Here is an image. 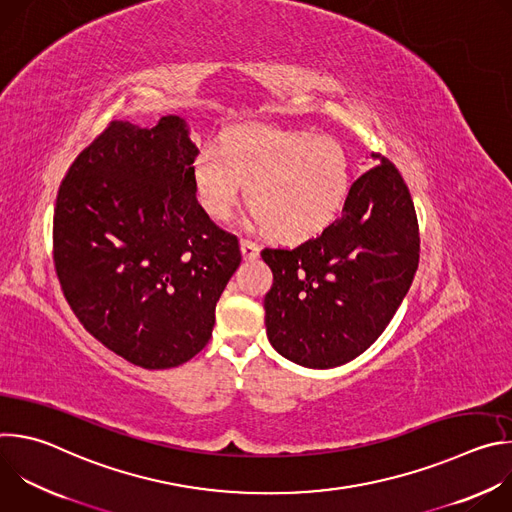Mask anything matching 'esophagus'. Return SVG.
Wrapping results in <instances>:
<instances>
[{
    "label": "esophagus",
    "instance_id": "1",
    "mask_svg": "<svg viewBox=\"0 0 512 512\" xmlns=\"http://www.w3.org/2000/svg\"><path fill=\"white\" fill-rule=\"evenodd\" d=\"M241 251H243V257L245 259H255L259 255V245L249 241V239H241Z\"/></svg>",
    "mask_w": 512,
    "mask_h": 512
}]
</instances>
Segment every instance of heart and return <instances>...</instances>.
Segmentation results:
<instances>
[{
    "label": "heart",
    "mask_w": 512,
    "mask_h": 512,
    "mask_svg": "<svg viewBox=\"0 0 512 512\" xmlns=\"http://www.w3.org/2000/svg\"><path fill=\"white\" fill-rule=\"evenodd\" d=\"M200 206L227 221L243 184L255 223L277 241L296 243L322 233L340 214L352 184L342 145L326 135L243 125L221 135V150L202 148L192 164Z\"/></svg>",
    "instance_id": "b5f03b06"
}]
</instances>
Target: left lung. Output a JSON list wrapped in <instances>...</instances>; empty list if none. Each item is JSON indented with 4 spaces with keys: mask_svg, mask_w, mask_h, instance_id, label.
I'll list each match as a JSON object with an SVG mask.
<instances>
[{
    "mask_svg": "<svg viewBox=\"0 0 512 512\" xmlns=\"http://www.w3.org/2000/svg\"><path fill=\"white\" fill-rule=\"evenodd\" d=\"M350 186L322 235L265 247L273 271L265 326L273 348L310 369H332L367 350L401 306L419 265V225L407 184L383 156Z\"/></svg>",
    "mask_w": 512,
    "mask_h": 512,
    "instance_id": "obj_1",
    "label": "left lung"
}]
</instances>
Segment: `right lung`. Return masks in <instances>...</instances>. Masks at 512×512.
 I'll return each mask as SVG.
<instances>
[{"label":"right lung","instance_id":"1","mask_svg":"<svg viewBox=\"0 0 512 512\" xmlns=\"http://www.w3.org/2000/svg\"><path fill=\"white\" fill-rule=\"evenodd\" d=\"M198 148L184 119L111 121L70 164L54 208L52 259L85 330L135 367L172 369L210 340L241 263L239 239L196 200Z\"/></svg>","mask_w":512,"mask_h":512}]
</instances>
